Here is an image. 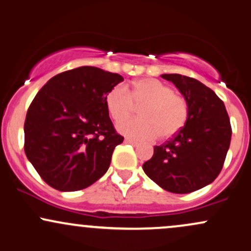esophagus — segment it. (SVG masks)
Returning a JSON list of instances; mask_svg holds the SVG:
<instances>
[{"mask_svg": "<svg viewBox=\"0 0 251 251\" xmlns=\"http://www.w3.org/2000/svg\"><path fill=\"white\" fill-rule=\"evenodd\" d=\"M125 142H126V143H129V145H131V146H134V147H135V146L139 145V143H137L136 141L130 140V139H126V140H125Z\"/></svg>", "mask_w": 251, "mask_h": 251, "instance_id": "34e87169", "label": "esophagus"}]
</instances>
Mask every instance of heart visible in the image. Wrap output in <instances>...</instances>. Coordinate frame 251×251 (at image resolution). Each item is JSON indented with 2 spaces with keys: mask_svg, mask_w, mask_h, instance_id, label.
<instances>
[{
  "mask_svg": "<svg viewBox=\"0 0 251 251\" xmlns=\"http://www.w3.org/2000/svg\"><path fill=\"white\" fill-rule=\"evenodd\" d=\"M106 111L116 123L132 116L140 107V119L121 123V134L134 140H149L159 135L166 140L181 130L188 117V105L184 97L154 78L136 80L125 89L117 85L104 97Z\"/></svg>",
  "mask_w": 251,
  "mask_h": 251,
  "instance_id": "heart-1",
  "label": "heart"
}]
</instances>
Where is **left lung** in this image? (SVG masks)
I'll return each mask as SVG.
<instances>
[{
  "label": "left lung",
  "instance_id": "left-lung-1",
  "mask_svg": "<svg viewBox=\"0 0 251 251\" xmlns=\"http://www.w3.org/2000/svg\"><path fill=\"white\" fill-rule=\"evenodd\" d=\"M184 96L188 117L178 134L154 147L145 173L163 190L191 193L215 180L223 168L231 141V125L223 100L194 78L162 75Z\"/></svg>",
  "mask_w": 251,
  "mask_h": 251
}]
</instances>
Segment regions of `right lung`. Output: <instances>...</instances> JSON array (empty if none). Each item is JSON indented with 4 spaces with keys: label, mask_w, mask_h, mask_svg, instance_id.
<instances>
[{
    "label": "right lung",
    "mask_w": 251,
    "mask_h": 251,
    "mask_svg": "<svg viewBox=\"0 0 251 251\" xmlns=\"http://www.w3.org/2000/svg\"><path fill=\"white\" fill-rule=\"evenodd\" d=\"M122 75L94 66L59 73L30 103L25 121V153L50 187L72 192L105 174L123 142L104 97Z\"/></svg>",
    "instance_id": "right-lung-1"
}]
</instances>
